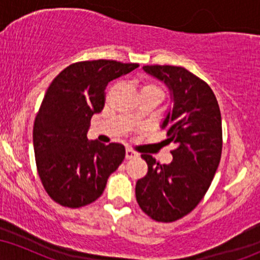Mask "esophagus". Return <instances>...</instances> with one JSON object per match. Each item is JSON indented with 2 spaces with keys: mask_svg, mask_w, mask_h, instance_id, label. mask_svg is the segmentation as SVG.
<instances>
[{
  "mask_svg": "<svg viewBox=\"0 0 260 260\" xmlns=\"http://www.w3.org/2000/svg\"><path fill=\"white\" fill-rule=\"evenodd\" d=\"M138 156V154L136 153V151L131 150V149H126V159L129 160V159H133V157H137Z\"/></svg>",
  "mask_w": 260,
  "mask_h": 260,
  "instance_id": "1",
  "label": "esophagus"
}]
</instances>
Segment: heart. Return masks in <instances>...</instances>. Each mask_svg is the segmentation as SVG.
Segmentation results:
<instances>
[{
  "mask_svg": "<svg viewBox=\"0 0 260 260\" xmlns=\"http://www.w3.org/2000/svg\"><path fill=\"white\" fill-rule=\"evenodd\" d=\"M143 89H159V88H157V86L155 85V84L148 83V84H144V86H143ZM159 90H160V89H159Z\"/></svg>",
  "mask_w": 260,
  "mask_h": 260,
  "instance_id": "obj_1",
  "label": "heart"
}]
</instances>
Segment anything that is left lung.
Returning <instances> with one entry per match:
<instances>
[{
  "mask_svg": "<svg viewBox=\"0 0 260 260\" xmlns=\"http://www.w3.org/2000/svg\"><path fill=\"white\" fill-rule=\"evenodd\" d=\"M143 70L171 92L174 106L161 128L176 149L169 165L142 155L148 174L137 181L136 198L155 221L172 222L199 204L215 176L222 150L221 113L210 86L186 68L155 64Z\"/></svg>",
  "mask_w": 260,
  "mask_h": 260,
  "instance_id": "left-lung-1",
  "label": "left lung"
}]
</instances>
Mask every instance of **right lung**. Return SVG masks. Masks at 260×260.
Wrapping results in <instances>:
<instances>
[{
    "mask_svg": "<svg viewBox=\"0 0 260 260\" xmlns=\"http://www.w3.org/2000/svg\"><path fill=\"white\" fill-rule=\"evenodd\" d=\"M137 67L111 59L77 62L47 88L35 117L32 143L41 183L62 207L80 208L96 201L123 161V145L89 142L86 133L92 115L104 109L109 82Z\"/></svg>",
    "mask_w": 260,
    "mask_h": 260,
    "instance_id": "obj_1",
    "label": "right lung"
}]
</instances>
